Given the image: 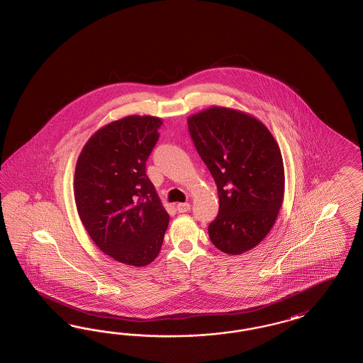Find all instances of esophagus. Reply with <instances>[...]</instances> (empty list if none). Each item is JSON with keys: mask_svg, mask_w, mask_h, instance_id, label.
<instances>
[{"mask_svg": "<svg viewBox=\"0 0 363 363\" xmlns=\"http://www.w3.org/2000/svg\"><path fill=\"white\" fill-rule=\"evenodd\" d=\"M177 210H178V213H187L190 210V203H187V202L178 203L177 205Z\"/></svg>", "mask_w": 363, "mask_h": 363, "instance_id": "1", "label": "esophagus"}]
</instances>
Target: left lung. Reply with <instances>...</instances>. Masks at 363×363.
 <instances>
[{
	"mask_svg": "<svg viewBox=\"0 0 363 363\" xmlns=\"http://www.w3.org/2000/svg\"><path fill=\"white\" fill-rule=\"evenodd\" d=\"M187 126L218 189L220 211L209 225L210 240L230 255L252 250L272 230L284 201L278 143L255 117L223 106L190 116Z\"/></svg>",
	"mask_w": 363,
	"mask_h": 363,
	"instance_id": "left-lung-1",
	"label": "left lung"
}]
</instances>
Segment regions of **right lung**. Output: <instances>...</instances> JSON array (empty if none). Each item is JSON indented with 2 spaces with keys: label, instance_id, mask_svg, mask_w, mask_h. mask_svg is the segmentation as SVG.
Here are the masks:
<instances>
[{
  "label": "right lung",
  "instance_id": "1",
  "mask_svg": "<svg viewBox=\"0 0 363 363\" xmlns=\"http://www.w3.org/2000/svg\"><path fill=\"white\" fill-rule=\"evenodd\" d=\"M162 120L128 116L94 133L78 155V216L101 252L141 267L161 250L169 214L146 176Z\"/></svg>",
  "mask_w": 363,
  "mask_h": 363
}]
</instances>
